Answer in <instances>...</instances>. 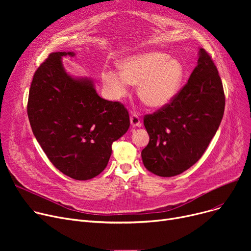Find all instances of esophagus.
Instances as JSON below:
<instances>
[{
	"instance_id": "obj_1",
	"label": "esophagus",
	"mask_w": 251,
	"mask_h": 251,
	"mask_svg": "<svg viewBox=\"0 0 251 251\" xmlns=\"http://www.w3.org/2000/svg\"><path fill=\"white\" fill-rule=\"evenodd\" d=\"M130 123L131 126L132 127H138L140 126V120H139V117L136 114H131L130 116Z\"/></svg>"
}]
</instances>
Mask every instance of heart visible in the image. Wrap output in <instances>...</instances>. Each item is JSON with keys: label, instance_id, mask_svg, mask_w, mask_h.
<instances>
[{"label": "heart", "instance_id": "obj_1", "mask_svg": "<svg viewBox=\"0 0 251 251\" xmlns=\"http://www.w3.org/2000/svg\"><path fill=\"white\" fill-rule=\"evenodd\" d=\"M121 72L105 70L103 86L113 100L129 94L130 84H138V96L148 107L161 109L172 101L185 77V69L178 59L157 50L127 57L120 62Z\"/></svg>", "mask_w": 251, "mask_h": 251}]
</instances>
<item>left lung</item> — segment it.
<instances>
[{
  "label": "left lung",
  "instance_id": "1",
  "mask_svg": "<svg viewBox=\"0 0 251 251\" xmlns=\"http://www.w3.org/2000/svg\"><path fill=\"white\" fill-rule=\"evenodd\" d=\"M225 110L221 77L204 49L188 82L166 107L146 115L150 142L141 151L144 167L161 177L183 173L199 161L215 136Z\"/></svg>",
  "mask_w": 251,
  "mask_h": 251
}]
</instances>
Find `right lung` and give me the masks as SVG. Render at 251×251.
<instances>
[{
    "instance_id": "1",
    "label": "right lung",
    "mask_w": 251,
    "mask_h": 251,
    "mask_svg": "<svg viewBox=\"0 0 251 251\" xmlns=\"http://www.w3.org/2000/svg\"><path fill=\"white\" fill-rule=\"evenodd\" d=\"M66 56L75 52H51L35 71L27 115L51 164L72 179L88 180L107 167L113 142L130 126L129 114L119 101L100 98L91 79L66 72Z\"/></svg>"
}]
</instances>
